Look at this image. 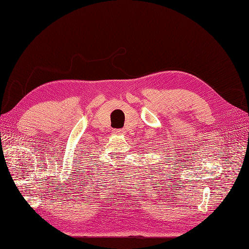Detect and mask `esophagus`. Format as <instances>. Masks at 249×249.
<instances>
[{"mask_svg": "<svg viewBox=\"0 0 249 249\" xmlns=\"http://www.w3.org/2000/svg\"><path fill=\"white\" fill-rule=\"evenodd\" d=\"M113 133L116 134V135H122L124 133V131L123 129H114L113 130Z\"/></svg>", "mask_w": 249, "mask_h": 249, "instance_id": "obj_1", "label": "esophagus"}]
</instances>
